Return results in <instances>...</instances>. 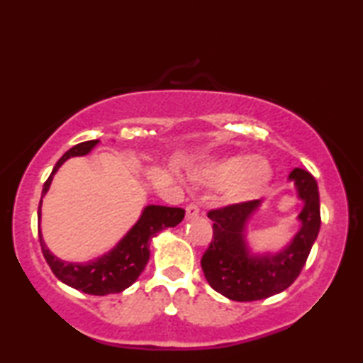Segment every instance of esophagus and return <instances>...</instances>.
<instances>
[{"label": "esophagus", "instance_id": "esophagus-1", "mask_svg": "<svg viewBox=\"0 0 363 363\" xmlns=\"http://www.w3.org/2000/svg\"><path fill=\"white\" fill-rule=\"evenodd\" d=\"M200 214V208L196 206L195 203H190V205H187V208H186V218L187 219H195L196 216H199Z\"/></svg>", "mask_w": 363, "mask_h": 363}]
</instances>
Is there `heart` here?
I'll return each mask as SVG.
<instances>
[{
    "label": "heart",
    "mask_w": 363,
    "mask_h": 363,
    "mask_svg": "<svg viewBox=\"0 0 363 363\" xmlns=\"http://www.w3.org/2000/svg\"><path fill=\"white\" fill-rule=\"evenodd\" d=\"M194 177L206 186H223V195L229 203H243L264 192L272 179V168L266 160L237 153L206 163L195 171Z\"/></svg>",
    "instance_id": "b5f03b06"
}]
</instances>
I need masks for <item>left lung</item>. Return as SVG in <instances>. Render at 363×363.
I'll return each instance as SVG.
<instances>
[{
    "mask_svg": "<svg viewBox=\"0 0 363 363\" xmlns=\"http://www.w3.org/2000/svg\"><path fill=\"white\" fill-rule=\"evenodd\" d=\"M288 179L294 182L303 210L298 214L299 230L277 253L250 255L245 229L261 206L259 200L243 201L211 210L213 240L201 257L208 284L232 301L266 299L286 290L303 270L312 245L320 230V199L314 176L294 168Z\"/></svg>",
    "mask_w": 363,
    "mask_h": 363,
    "instance_id": "1",
    "label": "left lung"
}]
</instances>
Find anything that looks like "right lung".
Returning a JSON list of instances; mask_svg holds the SVG:
<instances>
[{
    "label": "right lung",
    "instance_id": "right-lung-1",
    "mask_svg": "<svg viewBox=\"0 0 363 363\" xmlns=\"http://www.w3.org/2000/svg\"><path fill=\"white\" fill-rule=\"evenodd\" d=\"M99 140H86L67 150L54 167L51 176L43 186V194L38 206V223L41 220V201L51 186L54 174L70 157H83L94 149ZM186 211L182 208L149 205L144 208L143 214L125 237L108 251L94 261L89 262H67L54 256L48 250L41 235L38 224V235L43 256L51 267L52 274L75 290H79L96 296H106L126 290L143 274L150 257V238L155 237L167 227H174L184 219Z\"/></svg>",
    "mask_w": 363,
    "mask_h": 363
}]
</instances>
